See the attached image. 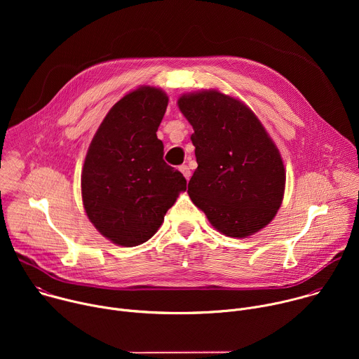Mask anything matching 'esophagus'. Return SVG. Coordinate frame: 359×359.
<instances>
[{"mask_svg": "<svg viewBox=\"0 0 359 359\" xmlns=\"http://www.w3.org/2000/svg\"><path fill=\"white\" fill-rule=\"evenodd\" d=\"M179 170L183 173V176L186 177V180H189V179H190L191 172H190V169H189V166H187V165H182V166L179 168Z\"/></svg>", "mask_w": 359, "mask_h": 359, "instance_id": "1", "label": "esophagus"}]
</instances>
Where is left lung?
<instances>
[{"label":"left lung","mask_w":359,"mask_h":359,"mask_svg":"<svg viewBox=\"0 0 359 359\" xmlns=\"http://www.w3.org/2000/svg\"><path fill=\"white\" fill-rule=\"evenodd\" d=\"M177 105L194 130L191 201L224 236L243 238L266 227L283 203L285 169L259 118L216 89L184 93Z\"/></svg>","instance_id":"8db88e82"}]
</instances>
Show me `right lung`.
<instances>
[{"label": "right lung", "mask_w": 359, "mask_h": 359, "mask_svg": "<svg viewBox=\"0 0 359 359\" xmlns=\"http://www.w3.org/2000/svg\"><path fill=\"white\" fill-rule=\"evenodd\" d=\"M168 102L155 86L126 93L89 144L81 176L83 208L95 229L118 245L147 241L186 190L183 175L163 161L156 136Z\"/></svg>", "instance_id": "add662e5"}]
</instances>
